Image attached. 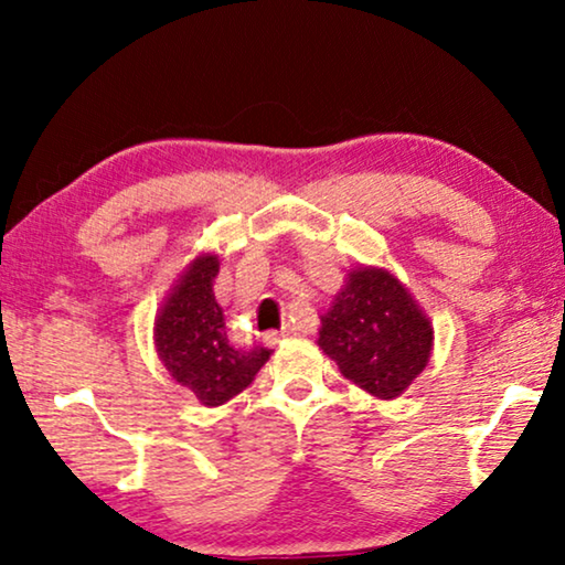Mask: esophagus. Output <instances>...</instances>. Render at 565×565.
I'll list each match as a JSON object with an SVG mask.
<instances>
[{"label": "esophagus", "instance_id": "esophagus-1", "mask_svg": "<svg viewBox=\"0 0 565 565\" xmlns=\"http://www.w3.org/2000/svg\"><path fill=\"white\" fill-rule=\"evenodd\" d=\"M292 334H296V327H292V323H285V327H282L280 331H267L265 342H267V344H277V342H280V339H288V337H292Z\"/></svg>", "mask_w": 565, "mask_h": 565}]
</instances>
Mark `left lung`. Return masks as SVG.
I'll use <instances>...</instances> for the list:
<instances>
[{"label": "left lung", "instance_id": "1", "mask_svg": "<svg viewBox=\"0 0 565 565\" xmlns=\"http://www.w3.org/2000/svg\"><path fill=\"white\" fill-rule=\"evenodd\" d=\"M435 331L406 285L381 267H358L321 316L319 344L347 381L391 401L427 367Z\"/></svg>", "mask_w": 565, "mask_h": 565}]
</instances>
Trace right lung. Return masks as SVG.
<instances>
[{
	"instance_id": "1",
	"label": "right lung",
	"mask_w": 565,
	"mask_h": 565,
	"mask_svg": "<svg viewBox=\"0 0 565 565\" xmlns=\"http://www.w3.org/2000/svg\"><path fill=\"white\" fill-rule=\"evenodd\" d=\"M218 257L200 254L180 275L153 321V342L169 375L205 406L242 393L269 360L265 347L231 344L223 308L213 292Z\"/></svg>"
}]
</instances>
